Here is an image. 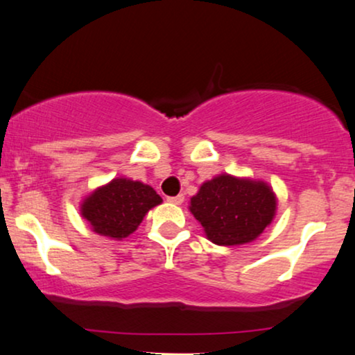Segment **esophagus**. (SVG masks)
<instances>
[{"label": "esophagus", "instance_id": "1", "mask_svg": "<svg viewBox=\"0 0 355 355\" xmlns=\"http://www.w3.org/2000/svg\"><path fill=\"white\" fill-rule=\"evenodd\" d=\"M183 201H185V196H183V195L170 196V198H168V202H172V205H182Z\"/></svg>", "mask_w": 355, "mask_h": 355}]
</instances>
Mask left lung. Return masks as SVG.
<instances>
[{"mask_svg": "<svg viewBox=\"0 0 355 355\" xmlns=\"http://www.w3.org/2000/svg\"><path fill=\"white\" fill-rule=\"evenodd\" d=\"M188 209L207 240L220 247H237L257 240L271 224L277 198L266 182L220 173L202 183Z\"/></svg>", "mask_w": 355, "mask_h": 355, "instance_id": "obj_1", "label": "left lung"}]
</instances>
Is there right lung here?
Segmentation results:
<instances>
[{"mask_svg":"<svg viewBox=\"0 0 355 355\" xmlns=\"http://www.w3.org/2000/svg\"><path fill=\"white\" fill-rule=\"evenodd\" d=\"M162 202L153 187L116 177L84 198L79 211L92 232L112 240H123L138 229L144 216Z\"/></svg>","mask_w":355,"mask_h":355,"instance_id":"add662e5","label":"right lung"}]
</instances>
